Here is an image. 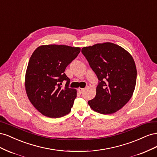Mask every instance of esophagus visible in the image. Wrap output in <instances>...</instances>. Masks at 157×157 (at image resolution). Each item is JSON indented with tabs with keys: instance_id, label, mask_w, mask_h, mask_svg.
Here are the masks:
<instances>
[{
	"instance_id": "obj_1",
	"label": "esophagus",
	"mask_w": 157,
	"mask_h": 157,
	"mask_svg": "<svg viewBox=\"0 0 157 157\" xmlns=\"http://www.w3.org/2000/svg\"><path fill=\"white\" fill-rule=\"evenodd\" d=\"M84 90V88H78V91L80 92V93H82L83 91Z\"/></svg>"
}]
</instances>
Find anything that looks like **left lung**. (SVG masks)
Instances as JSON below:
<instances>
[{
    "instance_id": "8db88e82",
    "label": "left lung",
    "mask_w": 157,
    "mask_h": 157,
    "mask_svg": "<svg viewBox=\"0 0 157 157\" xmlns=\"http://www.w3.org/2000/svg\"><path fill=\"white\" fill-rule=\"evenodd\" d=\"M82 53L96 74V95L88 105L94 111L110 115L129 101L135 90L137 70L131 54L112 42L83 47Z\"/></svg>"
}]
</instances>
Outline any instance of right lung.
I'll return each instance as SVG.
<instances>
[{
	"label": "right lung",
	"mask_w": 157,
	"mask_h": 157,
	"mask_svg": "<svg viewBox=\"0 0 157 157\" xmlns=\"http://www.w3.org/2000/svg\"><path fill=\"white\" fill-rule=\"evenodd\" d=\"M80 52L79 47L42 45L33 52L28 63L25 88L29 101L42 115L59 118L70 113L77 98V90L69 87L64 73L67 66ZM67 82L65 88L60 85Z\"/></svg>",
	"instance_id": "add662e5"
}]
</instances>
